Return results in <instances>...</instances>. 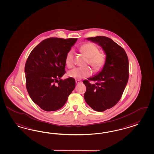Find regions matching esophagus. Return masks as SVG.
<instances>
[{
	"mask_svg": "<svg viewBox=\"0 0 154 154\" xmlns=\"http://www.w3.org/2000/svg\"><path fill=\"white\" fill-rule=\"evenodd\" d=\"M82 83V81H80L79 80H76V84H79Z\"/></svg>",
	"mask_w": 154,
	"mask_h": 154,
	"instance_id": "34e87169",
	"label": "esophagus"
}]
</instances>
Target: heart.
I'll list each match as a JSON object with an SVG mask.
<instances>
[{
	"label": "heart",
	"instance_id": "b5f03b06",
	"mask_svg": "<svg viewBox=\"0 0 154 154\" xmlns=\"http://www.w3.org/2000/svg\"><path fill=\"white\" fill-rule=\"evenodd\" d=\"M80 51L87 57H88L87 63L93 68L95 71H99L104 67L106 57L104 54L99 52L98 47L92 43H86L80 47ZM74 53L72 50L68 52L66 57V66L70 68L73 66ZM92 74L91 69L88 67H77L69 71L67 76L74 79H80L88 77Z\"/></svg>",
	"mask_w": 154,
	"mask_h": 154
}]
</instances>
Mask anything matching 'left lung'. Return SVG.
<instances>
[{"label": "left lung", "mask_w": 154, "mask_h": 154, "mask_svg": "<svg viewBox=\"0 0 154 154\" xmlns=\"http://www.w3.org/2000/svg\"><path fill=\"white\" fill-rule=\"evenodd\" d=\"M86 39L97 44L106 55L104 67L97 74L88 79L85 99L94 110L102 112L112 107L119 101L128 80V59L125 50L111 39L103 36Z\"/></svg>", "instance_id": "8db88e82"}]
</instances>
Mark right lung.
<instances>
[{
    "label": "right lung",
    "mask_w": 154,
    "mask_h": 154,
    "mask_svg": "<svg viewBox=\"0 0 154 154\" xmlns=\"http://www.w3.org/2000/svg\"><path fill=\"white\" fill-rule=\"evenodd\" d=\"M78 39L50 38L31 52L24 72L26 88L32 101L46 111L62 108L75 87V80L61 78L66 73V57Z\"/></svg>",
    "instance_id": "add662e5"
}]
</instances>
